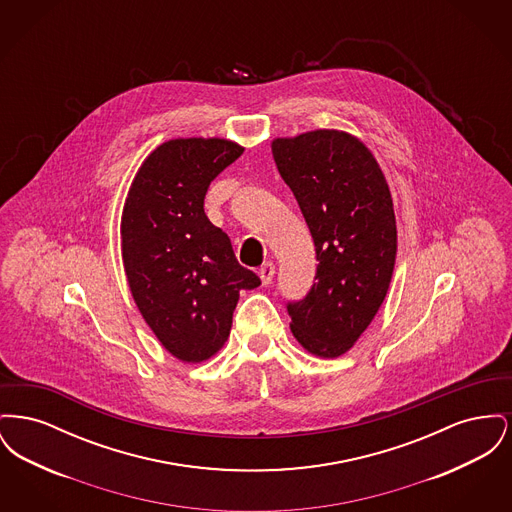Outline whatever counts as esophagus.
<instances>
[{
	"label": "esophagus",
	"mask_w": 512,
	"mask_h": 512,
	"mask_svg": "<svg viewBox=\"0 0 512 512\" xmlns=\"http://www.w3.org/2000/svg\"><path fill=\"white\" fill-rule=\"evenodd\" d=\"M259 276H261V282L263 286H268L272 276H274V265L272 263H265L263 267L259 268Z\"/></svg>",
	"instance_id": "esophagus-1"
}]
</instances>
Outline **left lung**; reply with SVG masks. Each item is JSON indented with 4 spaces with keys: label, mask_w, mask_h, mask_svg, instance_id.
Instances as JSON below:
<instances>
[{
    "label": "left lung",
    "mask_w": 512,
    "mask_h": 512,
    "mask_svg": "<svg viewBox=\"0 0 512 512\" xmlns=\"http://www.w3.org/2000/svg\"><path fill=\"white\" fill-rule=\"evenodd\" d=\"M272 157L317 251L315 284L288 303L293 336L334 359L361 338L390 288L397 253L393 201L370 149L340 130L276 138Z\"/></svg>",
    "instance_id": "obj_1"
}]
</instances>
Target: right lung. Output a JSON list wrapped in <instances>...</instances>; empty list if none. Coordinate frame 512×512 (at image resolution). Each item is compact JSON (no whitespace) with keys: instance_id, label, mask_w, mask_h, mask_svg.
<instances>
[{"instance_id":"obj_1","label":"right lung","mask_w":512,"mask_h":512,"mask_svg":"<svg viewBox=\"0 0 512 512\" xmlns=\"http://www.w3.org/2000/svg\"><path fill=\"white\" fill-rule=\"evenodd\" d=\"M244 147L222 138H176L147 155L121 220L132 297L157 340L184 363L213 357L230 336L242 290L261 286L203 209L209 184Z\"/></svg>"}]
</instances>
